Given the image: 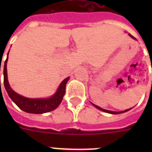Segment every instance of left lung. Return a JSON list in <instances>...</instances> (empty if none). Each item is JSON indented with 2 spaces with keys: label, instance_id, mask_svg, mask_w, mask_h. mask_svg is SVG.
I'll return each instance as SVG.
<instances>
[{
  "label": "left lung",
  "instance_id": "obj_1",
  "mask_svg": "<svg viewBox=\"0 0 152 152\" xmlns=\"http://www.w3.org/2000/svg\"><path fill=\"white\" fill-rule=\"evenodd\" d=\"M129 36H130V37H132V39H135V38H134V37L132 36V35H131V34H129ZM92 105H93V106H95V107H96V108H97V109H99V110H100L104 111V112H106V113H113V114H118V113H124V112H126V111L129 110H130V109H129V110H125L121 111V112H115V111H110V110H104V109H102L101 107H99V106H96V105H95V104H93V103H92Z\"/></svg>",
  "mask_w": 152,
  "mask_h": 152
}]
</instances>
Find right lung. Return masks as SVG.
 <instances>
[{
	"label": "right lung",
	"mask_w": 152,
	"mask_h": 152,
	"mask_svg": "<svg viewBox=\"0 0 152 152\" xmlns=\"http://www.w3.org/2000/svg\"><path fill=\"white\" fill-rule=\"evenodd\" d=\"M8 58L5 60L4 65V85L6 91L8 92V96L11 99L15 102L19 108L22 110L31 113H43L53 110L59 106L63 99V96L65 94V86L69 80V77H67L62 81L57 89V92L49 99H28L22 95L15 93L10 88L7 76V61ZM1 72V70H0Z\"/></svg>",
	"instance_id": "add662e5"
}]
</instances>
